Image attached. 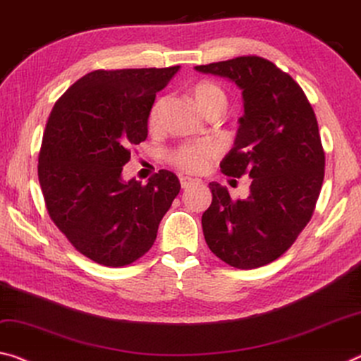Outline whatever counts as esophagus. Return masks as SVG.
I'll use <instances>...</instances> for the list:
<instances>
[{"mask_svg": "<svg viewBox=\"0 0 361 361\" xmlns=\"http://www.w3.org/2000/svg\"><path fill=\"white\" fill-rule=\"evenodd\" d=\"M199 180H194V178H190V176H181L180 178V183H181V188H188L191 186L192 183H197Z\"/></svg>", "mask_w": 361, "mask_h": 361, "instance_id": "obj_1", "label": "esophagus"}]
</instances>
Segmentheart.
I'll return each mask as SVG.
<instances>
[{
	"instance_id": "b5f03b06",
	"label": "heart",
	"mask_w": 361,
	"mask_h": 361,
	"mask_svg": "<svg viewBox=\"0 0 361 361\" xmlns=\"http://www.w3.org/2000/svg\"><path fill=\"white\" fill-rule=\"evenodd\" d=\"M191 96L205 116H209L212 112H221L226 106L225 91H223V88L219 87L216 83L209 82V80H201V82L194 83L191 87ZM162 109L164 99L154 102L149 117H147V125H149V128L157 127ZM214 147L210 145L199 142V145H183L180 147H176L175 151L170 152L169 159L176 169L188 171V173H199V171L209 167L210 160L214 159Z\"/></svg>"
}]
</instances>
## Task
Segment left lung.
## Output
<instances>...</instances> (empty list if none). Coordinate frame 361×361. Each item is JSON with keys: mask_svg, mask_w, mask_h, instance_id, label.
<instances>
[{"mask_svg": "<svg viewBox=\"0 0 361 361\" xmlns=\"http://www.w3.org/2000/svg\"><path fill=\"white\" fill-rule=\"evenodd\" d=\"M243 90L244 116L225 175H249L250 194L233 199L212 181L202 214L209 249L234 268L250 270L276 260L310 221L324 178V151L313 107L289 73L259 56L196 66Z\"/></svg>", "mask_w": 361, "mask_h": 361, "instance_id": "obj_1", "label": "left lung"}]
</instances>
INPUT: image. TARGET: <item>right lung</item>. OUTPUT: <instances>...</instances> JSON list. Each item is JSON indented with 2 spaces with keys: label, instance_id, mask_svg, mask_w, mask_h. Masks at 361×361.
<instances>
[{
  "label": "right lung",
  "instance_id": "1",
  "mask_svg": "<svg viewBox=\"0 0 361 361\" xmlns=\"http://www.w3.org/2000/svg\"><path fill=\"white\" fill-rule=\"evenodd\" d=\"M178 71L90 72L49 114L38 156L44 204L73 247L99 265L125 267L145 255L178 196V176L169 170L147 185L122 180L130 147L147 138L156 93Z\"/></svg>",
  "mask_w": 361,
  "mask_h": 361
}]
</instances>
